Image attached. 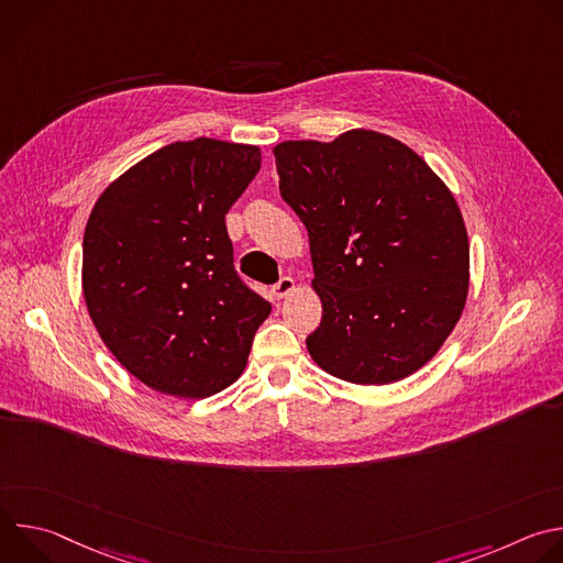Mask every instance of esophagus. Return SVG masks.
I'll return each mask as SVG.
<instances>
[{"label":"esophagus","mask_w":563,"mask_h":563,"mask_svg":"<svg viewBox=\"0 0 563 563\" xmlns=\"http://www.w3.org/2000/svg\"><path fill=\"white\" fill-rule=\"evenodd\" d=\"M296 289V283H294V278H289V276H283L274 287H272V294L280 300V298H285L289 291H294Z\"/></svg>","instance_id":"esophagus-1"}]
</instances>
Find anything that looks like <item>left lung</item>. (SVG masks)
<instances>
[{"mask_svg": "<svg viewBox=\"0 0 563 563\" xmlns=\"http://www.w3.org/2000/svg\"><path fill=\"white\" fill-rule=\"evenodd\" d=\"M274 157L323 302L305 341L311 358L358 385L410 376L443 345L467 296L454 196L410 146L376 131L280 142Z\"/></svg>", "mask_w": 563, "mask_h": 563, "instance_id": "8db88e82", "label": "left lung"}]
</instances>
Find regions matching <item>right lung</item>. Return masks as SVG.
<instances>
[{
    "label": "right lung",
    "instance_id": "right-lung-1",
    "mask_svg": "<svg viewBox=\"0 0 563 563\" xmlns=\"http://www.w3.org/2000/svg\"><path fill=\"white\" fill-rule=\"evenodd\" d=\"M261 169V148L172 142L120 176L85 231L82 285L113 356L144 385L205 398L247 365L272 305L233 267L224 213Z\"/></svg>",
    "mask_w": 563,
    "mask_h": 563
}]
</instances>
